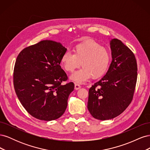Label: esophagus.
<instances>
[{
  "instance_id": "obj_1",
  "label": "esophagus",
  "mask_w": 150,
  "mask_h": 150,
  "mask_svg": "<svg viewBox=\"0 0 150 150\" xmlns=\"http://www.w3.org/2000/svg\"><path fill=\"white\" fill-rule=\"evenodd\" d=\"M81 88V86L79 84H77V83H75V85H74V88L76 90H78L79 89H80Z\"/></svg>"
}]
</instances>
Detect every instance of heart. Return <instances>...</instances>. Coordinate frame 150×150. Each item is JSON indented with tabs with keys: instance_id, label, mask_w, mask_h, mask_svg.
I'll use <instances>...</instances> for the list:
<instances>
[{
	"instance_id": "heart-1",
	"label": "heart",
	"mask_w": 150,
	"mask_h": 150,
	"mask_svg": "<svg viewBox=\"0 0 150 150\" xmlns=\"http://www.w3.org/2000/svg\"><path fill=\"white\" fill-rule=\"evenodd\" d=\"M73 54L66 52L62 54L61 63L63 69L73 72L82 66L83 67L71 77L76 83H81L91 78L96 79L102 76L108 69L110 54L108 49L91 40H84L75 45Z\"/></svg>"
}]
</instances>
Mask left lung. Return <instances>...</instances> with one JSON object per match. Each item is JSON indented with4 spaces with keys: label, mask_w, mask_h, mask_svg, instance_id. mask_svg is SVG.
<instances>
[{
    "label": "left lung",
    "mask_w": 150,
    "mask_h": 150,
    "mask_svg": "<svg viewBox=\"0 0 150 150\" xmlns=\"http://www.w3.org/2000/svg\"><path fill=\"white\" fill-rule=\"evenodd\" d=\"M110 45L112 59L109 69L89 89L88 109L99 120L114 118L128 108L137 81V62L133 52L119 39H112Z\"/></svg>",
    "instance_id": "obj_1"
}]
</instances>
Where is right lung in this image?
<instances>
[{
    "label": "right lung",
    "mask_w": 150,
    "mask_h": 150,
    "mask_svg": "<svg viewBox=\"0 0 150 150\" xmlns=\"http://www.w3.org/2000/svg\"><path fill=\"white\" fill-rule=\"evenodd\" d=\"M66 48L59 42L44 40L24 48L13 69L15 91L29 114L40 120L52 121L65 112L74 89L72 82L62 85L67 76L60 66Z\"/></svg>",
    "instance_id": "add662e5"
}]
</instances>
